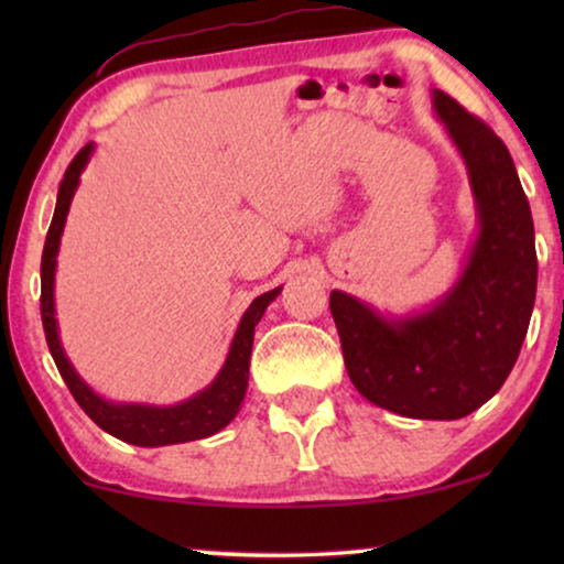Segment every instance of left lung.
I'll return each instance as SVG.
<instances>
[{
  "instance_id": "1",
  "label": "left lung",
  "mask_w": 564,
  "mask_h": 564,
  "mask_svg": "<svg viewBox=\"0 0 564 564\" xmlns=\"http://www.w3.org/2000/svg\"><path fill=\"white\" fill-rule=\"evenodd\" d=\"M434 112L467 166L477 236L457 282L419 313L375 311L330 292L346 372L369 403L405 419H465L519 359L536 297L534 220L506 143L449 95Z\"/></svg>"
}]
</instances>
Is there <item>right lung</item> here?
I'll use <instances>...</instances> for the list:
<instances>
[{
  "label": "right lung",
  "mask_w": 564,
  "mask_h": 564,
  "mask_svg": "<svg viewBox=\"0 0 564 564\" xmlns=\"http://www.w3.org/2000/svg\"><path fill=\"white\" fill-rule=\"evenodd\" d=\"M91 153H95V143H87L76 153L72 164H68L64 180L58 184V199L56 210H53V220L45 236L43 246V261H41V318L45 341H48L51 357L56 361L61 377H64L66 388L72 390L76 403L82 411L97 423L99 429L112 434L120 442L135 444V446H169V444H184L195 442V438H205L218 434L226 429L236 413L241 411L246 388H249V361H251V346H253V328L264 315L267 305L280 295L282 288H274L259 295L243 313L241 323H238L234 341H230L226 365L215 375V380L207 384L205 390L195 392V395L182 400L174 405H149V403H115L107 400L89 388L76 372L72 361H68L64 346L58 338V321H56V303H53V284H56V257L61 236H64L66 215L72 207L74 192L79 187V176L87 169Z\"/></svg>",
  "instance_id": "1"
}]
</instances>
